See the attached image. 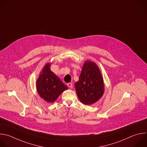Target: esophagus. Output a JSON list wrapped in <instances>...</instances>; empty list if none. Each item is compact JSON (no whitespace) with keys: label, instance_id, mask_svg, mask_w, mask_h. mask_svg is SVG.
Masks as SVG:
<instances>
[{"label":"esophagus","instance_id":"esophagus-1","mask_svg":"<svg viewBox=\"0 0 147 147\" xmlns=\"http://www.w3.org/2000/svg\"><path fill=\"white\" fill-rule=\"evenodd\" d=\"M67 86L69 87V88H71L72 87H73V85H72V84L71 83H67Z\"/></svg>","mask_w":147,"mask_h":147}]
</instances>
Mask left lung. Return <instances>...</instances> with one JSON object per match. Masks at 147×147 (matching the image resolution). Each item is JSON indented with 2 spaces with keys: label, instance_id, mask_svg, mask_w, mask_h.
Masks as SVG:
<instances>
[{
  "label": "left lung",
  "instance_id": "1",
  "mask_svg": "<svg viewBox=\"0 0 147 147\" xmlns=\"http://www.w3.org/2000/svg\"><path fill=\"white\" fill-rule=\"evenodd\" d=\"M75 88L79 100L85 105L95 103L103 96L105 92L103 78L94 62H85L79 80L75 83Z\"/></svg>",
  "mask_w": 147,
  "mask_h": 147
}]
</instances>
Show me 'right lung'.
Returning a JSON list of instances; mask_svg holds the SVG:
<instances>
[{
	"instance_id": "right-lung-1",
	"label": "right lung",
	"mask_w": 147,
	"mask_h": 147,
	"mask_svg": "<svg viewBox=\"0 0 147 147\" xmlns=\"http://www.w3.org/2000/svg\"><path fill=\"white\" fill-rule=\"evenodd\" d=\"M51 64L48 62L44 65L36 83L38 94L48 103L54 102L63 91L68 89L51 70Z\"/></svg>"
}]
</instances>
